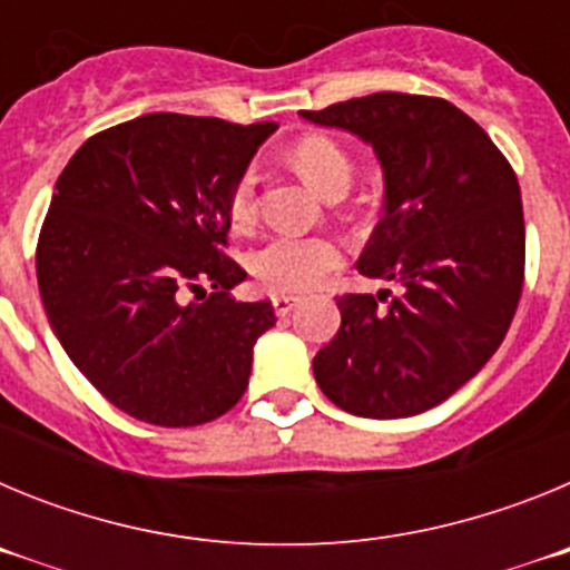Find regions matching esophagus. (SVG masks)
Instances as JSON below:
<instances>
[{
    "label": "esophagus",
    "instance_id": "1",
    "mask_svg": "<svg viewBox=\"0 0 570 570\" xmlns=\"http://www.w3.org/2000/svg\"><path fill=\"white\" fill-rule=\"evenodd\" d=\"M271 302H274V311H276V316H288L291 314V311H294L296 308V305H299V296H288V294H276L274 296V299H271Z\"/></svg>",
    "mask_w": 570,
    "mask_h": 570
}]
</instances>
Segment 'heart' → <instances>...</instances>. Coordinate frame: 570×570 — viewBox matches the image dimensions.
<instances>
[{
    "label": "heart",
    "instance_id": "b5f03b06",
    "mask_svg": "<svg viewBox=\"0 0 570 570\" xmlns=\"http://www.w3.org/2000/svg\"><path fill=\"white\" fill-rule=\"evenodd\" d=\"M291 163L299 176L322 196L347 190L354 165L345 150L328 139V136H305L291 150ZM256 214V170L248 168L230 188L228 216L236 228L250 225ZM342 250L328 236H299V234H274L262 242L259 248L248 256L250 274L268 291L279 294H299L314 288L322 276L336 268Z\"/></svg>",
    "mask_w": 570,
    "mask_h": 570
}]
</instances>
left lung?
Listing matches in <instances>:
<instances>
[{"instance_id": "1", "label": "left lung", "mask_w": 570, "mask_h": 570, "mask_svg": "<svg viewBox=\"0 0 570 570\" xmlns=\"http://www.w3.org/2000/svg\"><path fill=\"white\" fill-rule=\"evenodd\" d=\"M299 116L374 150L385 214L356 268L402 285L387 308L382 291L342 296L340 334L314 356L316 382L354 416L422 414L505 340L525 271L520 183L485 130L445 99L385 90Z\"/></svg>"}]
</instances>
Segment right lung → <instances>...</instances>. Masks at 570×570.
<instances>
[{
  "mask_svg": "<svg viewBox=\"0 0 570 570\" xmlns=\"http://www.w3.org/2000/svg\"><path fill=\"white\" fill-rule=\"evenodd\" d=\"M274 122L145 114L90 136L50 196L37 279L65 354L134 420L190 428L245 394L271 299L228 294V199ZM215 294L183 303L185 287ZM204 291V289H203Z\"/></svg>",
  "mask_w": 570,
  "mask_h": 570,
  "instance_id": "1",
  "label": "right lung"
}]
</instances>
